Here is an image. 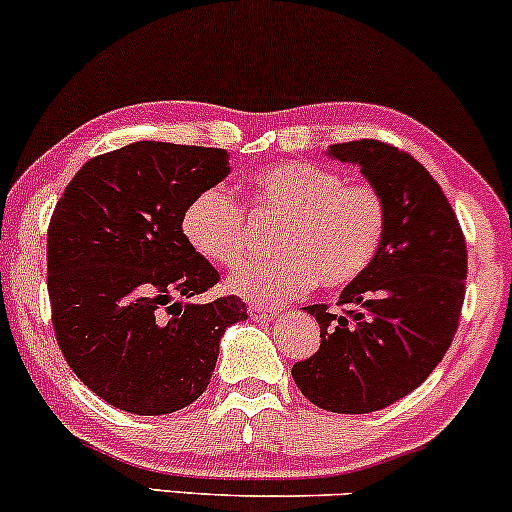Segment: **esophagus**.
Wrapping results in <instances>:
<instances>
[{"instance_id": "obj_1", "label": "esophagus", "mask_w": 512, "mask_h": 512, "mask_svg": "<svg viewBox=\"0 0 512 512\" xmlns=\"http://www.w3.org/2000/svg\"><path fill=\"white\" fill-rule=\"evenodd\" d=\"M248 313L252 320H260V322H269L279 315V308H269V305H260V303H252L248 308Z\"/></svg>"}]
</instances>
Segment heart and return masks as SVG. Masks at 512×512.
Listing matches in <instances>:
<instances>
[{
	"mask_svg": "<svg viewBox=\"0 0 512 512\" xmlns=\"http://www.w3.org/2000/svg\"><path fill=\"white\" fill-rule=\"evenodd\" d=\"M257 219L279 221L272 250L228 279L233 293L276 303L308 291L342 289L368 272L387 228L385 197L373 185H349L342 173L313 163H279L257 170L248 182ZM182 233L204 260L236 267L245 257V209L221 187L192 197Z\"/></svg>",
	"mask_w": 512,
	"mask_h": 512,
	"instance_id": "1",
	"label": "heart"
}]
</instances>
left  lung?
Listing matches in <instances>:
<instances>
[{
    "mask_svg": "<svg viewBox=\"0 0 512 512\" xmlns=\"http://www.w3.org/2000/svg\"><path fill=\"white\" fill-rule=\"evenodd\" d=\"M387 204V228L368 272L339 296L342 313L308 305L320 349L293 363L298 390L334 414H368L416 390L450 349L464 303L467 245L433 175L378 139L332 144Z\"/></svg>",
    "mask_w": 512,
    "mask_h": 512,
    "instance_id": "obj_1",
    "label": "left lung"
}]
</instances>
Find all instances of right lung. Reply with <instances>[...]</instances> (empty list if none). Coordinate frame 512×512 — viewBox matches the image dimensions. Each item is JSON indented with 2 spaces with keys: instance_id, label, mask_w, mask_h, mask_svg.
Here are the masks:
<instances>
[{
  "instance_id": "1",
  "label": "right lung",
  "mask_w": 512,
  "mask_h": 512,
  "mask_svg": "<svg viewBox=\"0 0 512 512\" xmlns=\"http://www.w3.org/2000/svg\"><path fill=\"white\" fill-rule=\"evenodd\" d=\"M231 173L209 146L134 142L81 166L48 228L52 327L88 390L139 416L173 414L207 390L238 296L190 303L219 272L187 243L182 214Z\"/></svg>"
}]
</instances>
